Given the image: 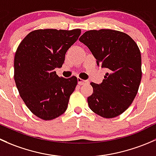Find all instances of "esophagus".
<instances>
[{"label": "esophagus", "instance_id": "obj_1", "mask_svg": "<svg viewBox=\"0 0 156 156\" xmlns=\"http://www.w3.org/2000/svg\"><path fill=\"white\" fill-rule=\"evenodd\" d=\"M77 82H78V84L80 85V86H82V85L86 84V83H89V81H88V80H82V79H80V78H77Z\"/></svg>", "mask_w": 156, "mask_h": 156}]
</instances>
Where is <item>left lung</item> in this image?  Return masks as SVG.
<instances>
[{
	"label": "left lung",
	"mask_w": 156,
	"mask_h": 156,
	"mask_svg": "<svg viewBox=\"0 0 156 156\" xmlns=\"http://www.w3.org/2000/svg\"><path fill=\"white\" fill-rule=\"evenodd\" d=\"M79 41L90 49L97 65L109 71L101 84L91 83L89 108L104 118L118 116L133 102L141 81V55L137 43L127 34L110 29L88 30Z\"/></svg>",
	"instance_id": "left-lung-1"
}]
</instances>
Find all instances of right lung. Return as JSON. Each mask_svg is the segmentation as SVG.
Segmentation results:
<instances>
[{
  "label": "right lung",
  "mask_w": 156,
  "mask_h": 156,
  "mask_svg": "<svg viewBox=\"0 0 156 156\" xmlns=\"http://www.w3.org/2000/svg\"><path fill=\"white\" fill-rule=\"evenodd\" d=\"M80 29L35 30L19 45L14 58V79L20 97L32 113L43 120L62 115L77 85V78L59 77L67 49Z\"/></svg>",
  "instance_id": "1"
}]
</instances>
